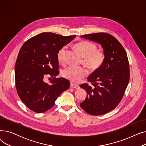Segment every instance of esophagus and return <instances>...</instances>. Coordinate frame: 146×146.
<instances>
[{
  "instance_id": "obj_1",
  "label": "esophagus",
  "mask_w": 146,
  "mask_h": 146,
  "mask_svg": "<svg viewBox=\"0 0 146 146\" xmlns=\"http://www.w3.org/2000/svg\"><path fill=\"white\" fill-rule=\"evenodd\" d=\"M70 86H71V88H74V89H79V88H80L79 86H78V85H76V84L72 83H71Z\"/></svg>"
}]
</instances>
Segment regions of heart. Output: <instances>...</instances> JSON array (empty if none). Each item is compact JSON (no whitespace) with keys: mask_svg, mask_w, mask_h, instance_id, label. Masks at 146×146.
<instances>
[{"mask_svg":"<svg viewBox=\"0 0 146 146\" xmlns=\"http://www.w3.org/2000/svg\"><path fill=\"white\" fill-rule=\"evenodd\" d=\"M76 47L84 57L83 63L92 70H96L103 64L105 55L102 51L98 50L95 44L87 41H83L76 45ZM67 50V46H64L57 53L59 62L63 63ZM88 72L84 67L68 66L62 72L63 77L74 83H78L87 76Z\"/></svg>","mask_w":146,"mask_h":146,"instance_id":"obj_1","label":"heart"}]
</instances>
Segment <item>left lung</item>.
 <instances>
[{"instance_id": "1", "label": "left lung", "mask_w": 146, "mask_h": 146, "mask_svg": "<svg viewBox=\"0 0 146 146\" xmlns=\"http://www.w3.org/2000/svg\"><path fill=\"white\" fill-rule=\"evenodd\" d=\"M80 37L98 43L104 50L103 64L87 79L93 86L80 85L87 93L86 99L80 104L82 108L92 115H101L113 110L123 97L129 80L127 55L121 43L109 34Z\"/></svg>"}]
</instances>
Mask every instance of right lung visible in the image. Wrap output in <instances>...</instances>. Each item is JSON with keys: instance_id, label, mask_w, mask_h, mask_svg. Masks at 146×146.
I'll list each match as a JSON object with an SVG mask.
<instances>
[{"instance_id": "obj_1", "label": "right lung", "mask_w": 146, "mask_h": 146, "mask_svg": "<svg viewBox=\"0 0 146 146\" xmlns=\"http://www.w3.org/2000/svg\"><path fill=\"white\" fill-rule=\"evenodd\" d=\"M75 37L44 33L22 46L15 66V84L20 99L31 110L36 113L49 110L70 86L68 80L55 78L59 74L57 53ZM48 74L53 78L50 84L43 81Z\"/></svg>"}]
</instances>
